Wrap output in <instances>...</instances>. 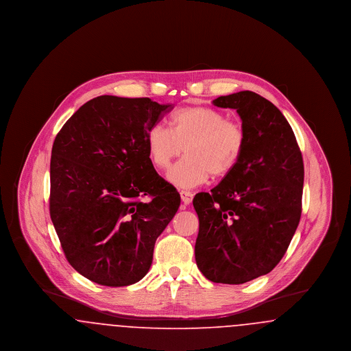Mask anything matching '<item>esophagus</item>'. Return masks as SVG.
I'll use <instances>...</instances> for the list:
<instances>
[{
	"instance_id": "1",
	"label": "esophagus",
	"mask_w": 351,
	"mask_h": 351,
	"mask_svg": "<svg viewBox=\"0 0 351 351\" xmlns=\"http://www.w3.org/2000/svg\"><path fill=\"white\" fill-rule=\"evenodd\" d=\"M180 197H182V201L185 205H189L192 202V199H193V193L183 189V191H180Z\"/></svg>"
}]
</instances>
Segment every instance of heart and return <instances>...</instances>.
Instances as JSON below:
<instances>
[{"mask_svg": "<svg viewBox=\"0 0 351 351\" xmlns=\"http://www.w3.org/2000/svg\"><path fill=\"white\" fill-rule=\"evenodd\" d=\"M152 166L171 167L182 152L185 158L168 172L169 183L195 188L210 175L223 178L238 166L246 147V132L241 122L228 119L215 108L188 106L169 117V129L156 123L146 135Z\"/></svg>", "mask_w": 351, "mask_h": 351, "instance_id": "heart-1", "label": "heart"}]
</instances>
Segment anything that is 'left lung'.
<instances>
[{
	"label": "left lung",
	"instance_id": "obj_1",
	"mask_svg": "<svg viewBox=\"0 0 351 351\" xmlns=\"http://www.w3.org/2000/svg\"><path fill=\"white\" fill-rule=\"evenodd\" d=\"M213 104L237 110L246 147L210 193L193 199L195 258L210 282L243 284L272 271L288 249L300 222L304 163L292 128L272 102L242 90Z\"/></svg>",
	"mask_w": 351,
	"mask_h": 351
}]
</instances>
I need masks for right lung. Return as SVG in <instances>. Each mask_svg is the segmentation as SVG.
<instances>
[{
	"label": "right lung",
	"instance_id": "1",
	"mask_svg": "<svg viewBox=\"0 0 351 351\" xmlns=\"http://www.w3.org/2000/svg\"><path fill=\"white\" fill-rule=\"evenodd\" d=\"M172 108L149 97L100 96L53 141L51 219L69 265L95 283L139 282L179 209V192L158 175L146 145L149 129Z\"/></svg>",
	"mask_w": 351,
	"mask_h": 351
}]
</instances>
